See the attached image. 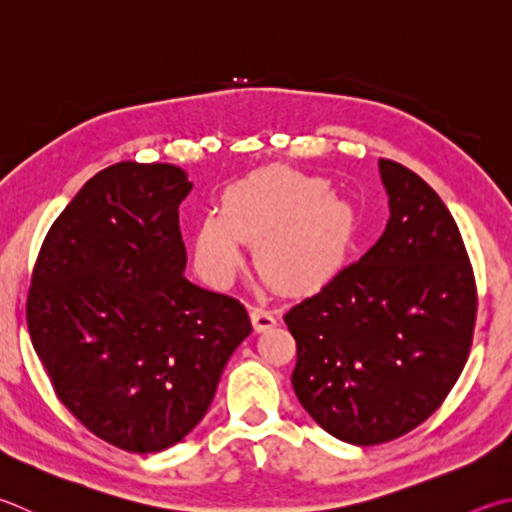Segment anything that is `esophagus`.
<instances>
[{"label": "esophagus", "instance_id": "obj_1", "mask_svg": "<svg viewBox=\"0 0 512 512\" xmlns=\"http://www.w3.org/2000/svg\"><path fill=\"white\" fill-rule=\"evenodd\" d=\"M250 320H253V327H255V331L273 329L275 324H277L275 311H271V309H264V306H255V309L250 311Z\"/></svg>", "mask_w": 512, "mask_h": 512}]
</instances>
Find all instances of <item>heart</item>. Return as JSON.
I'll return each instance as SVG.
<instances>
[{"instance_id": "1", "label": "heart", "mask_w": 512, "mask_h": 512, "mask_svg": "<svg viewBox=\"0 0 512 512\" xmlns=\"http://www.w3.org/2000/svg\"><path fill=\"white\" fill-rule=\"evenodd\" d=\"M221 212L203 217L194 253L212 280L228 282L257 241V264L286 291L313 288L345 262L353 219L327 181L286 170L248 176L224 192Z\"/></svg>"}]
</instances>
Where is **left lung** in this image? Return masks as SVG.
Returning a JSON list of instances; mask_svg holds the SVG:
<instances>
[{"label": "left lung", "instance_id": "8db88e82", "mask_svg": "<svg viewBox=\"0 0 512 512\" xmlns=\"http://www.w3.org/2000/svg\"><path fill=\"white\" fill-rule=\"evenodd\" d=\"M389 221L358 262L284 315L297 401L322 430L378 445L432 416L466 367L477 286L450 210L421 176L380 159Z\"/></svg>", "mask_w": 512, "mask_h": 512}]
</instances>
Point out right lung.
Segmentation results:
<instances>
[{"mask_svg": "<svg viewBox=\"0 0 512 512\" xmlns=\"http://www.w3.org/2000/svg\"><path fill=\"white\" fill-rule=\"evenodd\" d=\"M190 190L170 163L111 165L53 221L33 268L26 322L55 394L127 452L188 436L253 331L239 300L185 280Z\"/></svg>", "mask_w": 512, "mask_h": 512, "instance_id": "1", "label": "right lung"}]
</instances>
